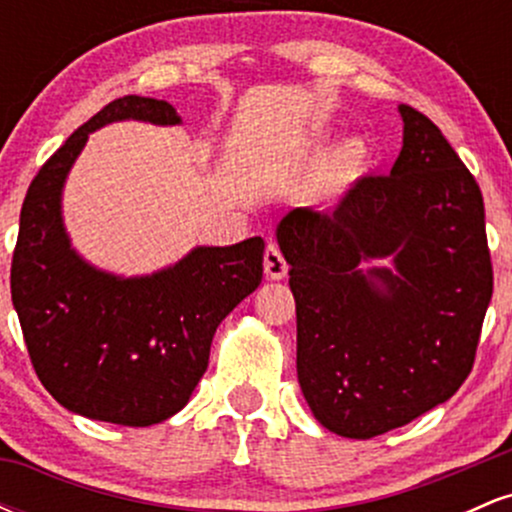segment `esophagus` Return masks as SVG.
Masks as SVG:
<instances>
[{
  "label": "esophagus",
  "mask_w": 512,
  "mask_h": 512,
  "mask_svg": "<svg viewBox=\"0 0 512 512\" xmlns=\"http://www.w3.org/2000/svg\"><path fill=\"white\" fill-rule=\"evenodd\" d=\"M286 272H289V264H286L284 255H281L279 245L269 243L267 252H264V274L276 281V279H284Z\"/></svg>",
  "instance_id": "34e87169"
}]
</instances>
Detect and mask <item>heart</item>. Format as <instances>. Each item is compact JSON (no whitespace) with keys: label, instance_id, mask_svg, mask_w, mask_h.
I'll list each match as a JSON object with an SVG mask.
<instances>
[{"label":"heart","instance_id":"heart-1","mask_svg":"<svg viewBox=\"0 0 512 512\" xmlns=\"http://www.w3.org/2000/svg\"><path fill=\"white\" fill-rule=\"evenodd\" d=\"M361 156H363V146L358 142H351V144L344 146L342 163H344V166H354V163L361 161Z\"/></svg>","mask_w":512,"mask_h":512}]
</instances>
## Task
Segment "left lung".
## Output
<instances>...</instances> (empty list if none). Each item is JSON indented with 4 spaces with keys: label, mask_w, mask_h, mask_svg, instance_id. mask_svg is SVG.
<instances>
[{
    "label": "left lung",
    "mask_w": 512,
    "mask_h": 512,
    "mask_svg": "<svg viewBox=\"0 0 512 512\" xmlns=\"http://www.w3.org/2000/svg\"><path fill=\"white\" fill-rule=\"evenodd\" d=\"M404 146L332 211L276 228L296 298V368L315 419L375 438L450 399L474 366L493 293L484 197L443 132L399 105ZM393 255L396 269L357 264Z\"/></svg>",
    "instance_id": "1"
}]
</instances>
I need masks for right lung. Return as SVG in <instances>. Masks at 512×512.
Listing matches in <instances>:
<instances>
[{
	"mask_svg": "<svg viewBox=\"0 0 512 512\" xmlns=\"http://www.w3.org/2000/svg\"><path fill=\"white\" fill-rule=\"evenodd\" d=\"M178 125L166 101L125 96L84 122L38 170L21 207L11 301L35 375L62 407L120 426L161 424L209 366L216 327L262 281L264 240L197 248L151 276L117 279L69 248L60 195L93 129Z\"/></svg>",
	"mask_w": 512,
	"mask_h": 512,
	"instance_id": "add662e5",
	"label": "right lung"
}]
</instances>
